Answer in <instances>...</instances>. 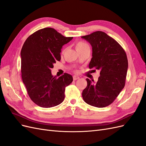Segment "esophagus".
I'll return each instance as SVG.
<instances>
[{
    "instance_id": "esophagus-1",
    "label": "esophagus",
    "mask_w": 146,
    "mask_h": 146,
    "mask_svg": "<svg viewBox=\"0 0 146 146\" xmlns=\"http://www.w3.org/2000/svg\"><path fill=\"white\" fill-rule=\"evenodd\" d=\"M78 79H79V77L76 76H73V80H78Z\"/></svg>"
}]
</instances>
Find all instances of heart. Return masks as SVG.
I'll use <instances>...</instances> for the list:
<instances>
[{
  "label": "heart",
  "instance_id": "b5f03b06",
  "mask_svg": "<svg viewBox=\"0 0 146 146\" xmlns=\"http://www.w3.org/2000/svg\"><path fill=\"white\" fill-rule=\"evenodd\" d=\"M88 45L86 44V43L83 42H78L76 44V50L78 49V48H80L83 47H85V46H87Z\"/></svg>",
  "mask_w": 146,
  "mask_h": 146
}]
</instances>
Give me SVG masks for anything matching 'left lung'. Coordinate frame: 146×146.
Here are the masks:
<instances>
[{
	"label": "left lung",
	"instance_id": "obj_1",
	"mask_svg": "<svg viewBox=\"0 0 146 146\" xmlns=\"http://www.w3.org/2000/svg\"><path fill=\"white\" fill-rule=\"evenodd\" d=\"M82 38L92 46L90 69L100 70L97 82L86 78L83 99L93 107H105L113 102L124 88L128 69L126 53L116 40L101 31Z\"/></svg>",
	"mask_w": 146,
	"mask_h": 146
}]
</instances>
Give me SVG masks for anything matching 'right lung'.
Returning a JSON list of instances; mask_svg holds the SVG:
<instances>
[{
    "mask_svg": "<svg viewBox=\"0 0 146 146\" xmlns=\"http://www.w3.org/2000/svg\"><path fill=\"white\" fill-rule=\"evenodd\" d=\"M72 38L54 29L44 28L29 36L22 47V79L30 98L39 107H55L64 99L65 88L73 81L72 76L64 73L58 78L54 77L51 69L60 61L63 46Z\"/></svg>",
    "mask_w": 146,
    "mask_h": 146,
    "instance_id": "1",
    "label": "right lung"
}]
</instances>
